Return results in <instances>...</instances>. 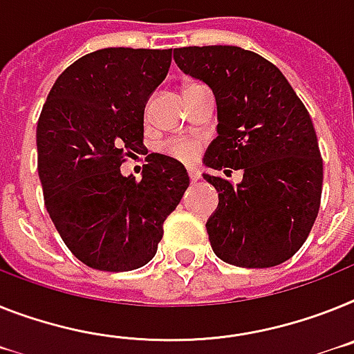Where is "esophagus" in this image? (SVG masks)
I'll list each match as a JSON object with an SVG mask.
<instances>
[{
    "mask_svg": "<svg viewBox=\"0 0 354 354\" xmlns=\"http://www.w3.org/2000/svg\"><path fill=\"white\" fill-rule=\"evenodd\" d=\"M200 176H201L200 169H198V167H189V178H191L192 183L198 182V180H200Z\"/></svg>",
    "mask_w": 354,
    "mask_h": 354,
    "instance_id": "obj_1",
    "label": "esophagus"
}]
</instances>
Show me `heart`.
<instances>
[{
	"instance_id": "obj_1",
	"label": "heart",
	"mask_w": 354,
	"mask_h": 354,
	"mask_svg": "<svg viewBox=\"0 0 354 354\" xmlns=\"http://www.w3.org/2000/svg\"><path fill=\"white\" fill-rule=\"evenodd\" d=\"M191 86H196V84H191ZM191 86H187V88H191ZM167 153L178 160L191 162V160L196 158V154H198V144L189 140L172 142V144L167 145Z\"/></svg>"
}]
</instances>
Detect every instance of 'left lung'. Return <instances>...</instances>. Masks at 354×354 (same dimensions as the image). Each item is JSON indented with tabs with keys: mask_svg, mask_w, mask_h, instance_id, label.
I'll return each mask as SVG.
<instances>
[{
	"mask_svg": "<svg viewBox=\"0 0 354 354\" xmlns=\"http://www.w3.org/2000/svg\"><path fill=\"white\" fill-rule=\"evenodd\" d=\"M174 62L216 97L218 136L203 163L227 176L243 169L237 185L203 174L219 198L207 219L214 254L243 268L284 263L320 207L322 158L310 113L281 70L250 50L187 46L174 48Z\"/></svg>",
	"mask_w": 354,
	"mask_h": 354,
	"instance_id": "obj_1",
	"label": "left lung"
}]
</instances>
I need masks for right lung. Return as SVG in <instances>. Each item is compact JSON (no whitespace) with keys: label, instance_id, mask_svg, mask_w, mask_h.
I'll return each instance as SVG.
<instances>
[{"label":"right lung","instance_id":"right-lung-1","mask_svg":"<svg viewBox=\"0 0 354 354\" xmlns=\"http://www.w3.org/2000/svg\"><path fill=\"white\" fill-rule=\"evenodd\" d=\"M172 50L102 48L62 71L37 122V171L59 236L86 266L129 272L149 263L163 221L189 187L187 169L151 153L142 180L124 176L144 149V109Z\"/></svg>","mask_w":354,"mask_h":354}]
</instances>
